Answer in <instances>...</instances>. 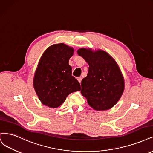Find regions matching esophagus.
Listing matches in <instances>:
<instances>
[{
    "label": "esophagus",
    "instance_id": "34e87169",
    "mask_svg": "<svg viewBox=\"0 0 153 153\" xmlns=\"http://www.w3.org/2000/svg\"><path fill=\"white\" fill-rule=\"evenodd\" d=\"M82 79V77H78V78H77V80H78V81L79 82H80V83H81Z\"/></svg>",
    "mask_w": 153,
    "mask_h": 153
}]
</instances>
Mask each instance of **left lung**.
Listing matches in <instances>:
<instances>
[{
	"instance_id": "1",
	"label": "left lung",
	"mask_w": 153,
	"mask_h": 153,
	"mask_svg": "<svg viewBox=\"0 0 153 153\" xmlns=\"http://www.w3.org/2000/svg\"><path fill=\"white\" fill-rule=\"evenodd\" d=\"M77 53L89 66L87 76L82 80V95L95 110L112 108L125 89L124 77L117 62L101 49L80 48Z\"/></svg>"
}]
</instances>
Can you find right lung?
<instances>
[{
    "label": "right lung",
    "instance_id": "1",
    "mask_svg": "<svg viewBox=\"0 0 153 153\" xmlns=\"http://www.w3.org/2000/svg\"><path fill=\"white\" fill-rule=\"evenodd\" d=\"M74 49L63 43L53 44L41 56L33 77L35 92L45 106H60L70 94L80 91V84L71 75L69 65Z\"/></svg>",
    "mask_w": 153,
    "mask_h": 153
}]
</instances>
